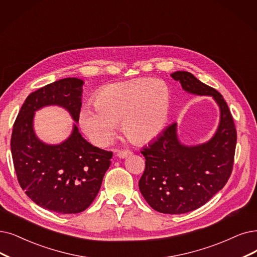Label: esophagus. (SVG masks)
<instances>
[{
    "label": "esophagus",
    "mask_w": 257,
    "mask_h": 257,
    "mask_svg": "<svg viewBox=\"0 0 257 257\" xmlns=\"http://www.w3.org/2000/svg\"><path fill=\"white\" fill-rule=\"evenodd\" d=\"M128 155H132V152L130 150H122V151H119L117 153V156L119 158H125L127 157Z\"/></svg>",
    "instance_id": "34e87169"
}]
</instances>
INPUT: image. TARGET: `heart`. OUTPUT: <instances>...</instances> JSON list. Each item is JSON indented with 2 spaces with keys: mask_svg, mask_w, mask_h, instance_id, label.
<instances>
[{
  "mask_svg": "<svg viewBox=\"0 0 257 257\" xmlns=\"http://www.w3.org/2000/svg\"><path fill=\"white\" fill-rule=\"evenodd\" d=\"M171 94L166 82L138 78L111 83L101 88L95 106L80 111V124L87 137L99 147L114 138L118 122L124 135L136 143L157 137L166 126L170 114Z\"/></svg>",
  "mask_w": 257,
  "mask_h": 257,
  "instance_id": "b5f03b06",
  "label": "heart"
}]
</instances>
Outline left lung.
I'll use <instances>...</instances> for the list:
<instances>
[{"label": "left lung", "instance_id": "obj_1", "mask_svg": "<svg viewBox=\"0 0 257 257\" xmlns=\"http://www.w3.org/2000/svg\"><path fill=\"white\" fill-rule=\"evenodd\" d=\"M171 76L187 93L213 97L220 109L219 125L208 142L182 145L177 123H173L141 151L146 158V170L139 180L142 196L157 212L182 214L203 206L227 183L237 134L227 102L216 89L188 71H175Z\"/></svg>", "mask_w": 257, "mask_h": 257}]
</instances>
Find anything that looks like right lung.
Instances as JSON below:
<instances>
[{"instance_id":"obj_1","label":"right lung","mask_w":257,"mask_h":257,"mask_svg":"<svg viewBox=\"0 0 257 257\" xmlns=\"http://www.w3.org/2000/svg\"><path fill=\"white\" fill-rule=\"evenodd\" d=\"M83 83L65 78L30 94L17 116L10 140L20 186L38 206L60 214L80 213L90 206L110 166L112 152L90 145L76 124L65 141L46 145L35 134L34 116L44 106L59 105L78 122Z\"/></svg>"}]
</instances>
